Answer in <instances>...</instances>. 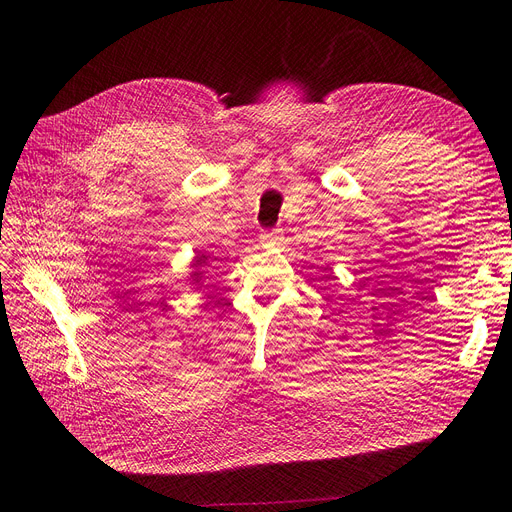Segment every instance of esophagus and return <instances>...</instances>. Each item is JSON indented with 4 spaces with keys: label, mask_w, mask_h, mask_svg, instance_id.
Segmentation results:
<instances>
[{
    "label": "esophagus",
    "mask_w": 512,
    "mask_h": 512,
    "mask_svg": "<svg viewBox=\"0 0 512 512\" xmlns=\"http://www.w3.org/2000/svg\"><path fill=\"white\" fill-rule=\"evenodd\" d=\"M260 239H262V243L264 245H277V243H281V229H271V231H262V235H260Z\"/></svg>",
    "instance_id": "1"
}]
</instances>
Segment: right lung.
I'll use <instances>...</instances> for the list:
<instances>
[{
  "mask_svg": "<svg viewBox=\"0 0 512 512\" xmlns=\"http://www.w3.org/2000/svg\"><path fill=\"white\" fill-rule=\"evenodd\" d=\"M201 262H206V256H203V254L195 258V262H193V267H201ZM193 277H195V281H199L197 277H201V273H199V271H195V273H193Z\"/></svg>",
  "mask_w": 512,
  "mask_h": 512,
  "instance_id": "1",
  "label": "right lung"
}]
</instances>
